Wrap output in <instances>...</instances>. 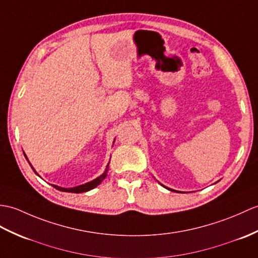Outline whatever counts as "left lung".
Returning <instances> with one entry per match:
<instances>
[{
  "instance_id": "1",
  "label": "left lung",
  "mask_w": 258,
  "mask_h": 258,
  "mask_svg": "<svg viewBox=\"0 0 258 258\" xmlns=\"http://www.w3.org/2000/svg\"><path fill=\"white\" fill-rule=\"evenodd\" d=\"M167 189H169V188H167ZM169 190H171V189H169ZM173 191H175V190H173Z\"/></svg>"
}]
</instances>
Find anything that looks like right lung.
<instances>
[{
	"label": "right lung",
	"instance_id": "right-lung-1",
	"mask_svg": "<svg viewBox=\"0 0 258 258\" xmlns=\"http://www.w3.org/2000/svg\"><path fill=\"white\" fill-rule=\"evenodd\" d=\"M25 155V154H24ZM25 157H26V155H25ZM26 159H27V157H26ZM28 160V159H27ZM29 163V161H28ZM29 165H31V163H29ZM109 166V165H107ZM107 166H106V169H105V171L102 173V175L100 176V177H98V178H95L94 180H92V181H90V182H87V183H85V184H81V185H77V187H74V188H61V187H59V185H55V184H52L53 185V188H56L57 190H59V191H64V192H73V194H81V192H86V191H89V190H91V189H93V188H95L97 187V185H99L101 182H102V180H104L105 179V177H106V175H107ZM31 167H32V169L35 171V173L36 175H38L37 172H36V170L34 169V167L31 165Z\"/></svg>",
	"mask_w": 258,
	"mask_h": 258
}]
</instances>
